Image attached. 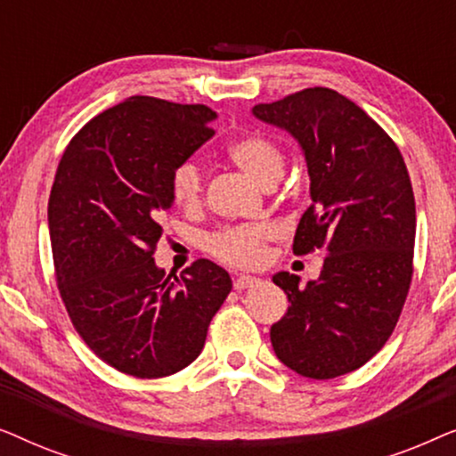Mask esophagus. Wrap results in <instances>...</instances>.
Returning a JSON list of instances; mask_svg holds the SVG:
<instances>
[{
  "mask_svg": "<svg viewBox=\"0 0 456 456\" xmlns=\"http://www.w3.org/2000/svg\"><path fill=\"white\" fill-rule=\"evenodd\" d=\"M259 284V278L255 276H239L234 278V289L236 290H245V289H251V286Z\"/></svg>",
  "mask_w": 456,
  "mask_h": 456,
  "instance_id": "obj_1",
  "label": "esophagus"
}]
</instances>
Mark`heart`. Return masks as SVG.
Returning <instances> with one entry per match:
<instances>
[{
  "mask_svg": "<svg viewBox=\"0 0 456 456\" xmlns=\"http://www.w3.org/2000/svg\"><path fill=\"white\" fill-rule=\"evenodd\" d=\"M228 158L255 183L270 186L282 176L284 153L276 142L261 134H247L230 142ZM172 195L180 208L195 209L203 197V174L197 164L184 161L172 176ZM272 239V228L265 224L226 228L209 239V251L230 265L255 267L265 259V242Z\"/></svg>",
  "mask_w": 456,
  "mask_h": 456,
  "instance_id": "1",
  "label": "heart"
}]
</instances>
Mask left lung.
<instances>
[{"label":"left lung","instance_id":"obj_1","mask_svg":"<svg viewBox=\"0 0 456 456\" xmlns=\"http://www.w3.org/2000/svg\"><path fill=\"white\" fill-rule=\"evenodd\" d=\"M253 116L298 142L314 205L297 226V255L326 248L320 278L273 284L289 309L270 330L276 357L305 378L365 365L390 338L413 276L415 197L395 141L357 103L326 86L259 103Z\"/></svg>","mask_w":456,"mask_h":456}]
</instances>
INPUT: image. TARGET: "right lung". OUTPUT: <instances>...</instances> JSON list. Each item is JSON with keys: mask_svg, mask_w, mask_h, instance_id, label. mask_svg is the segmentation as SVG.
Instances as JSON below:
<instances>
[{"mask_svg": "<svg viewBox=\"0 0 456 456\" xmlns=\"http://www.w3.org/2000/svg\"><path fill=\"white\" fill-rule=\"evenodd\" d=\"M216 118L208 105L128 97L78 130L55 172L47 222L61 301L86 346L128 376L191 365L232 290L209 259L174 280L153 259L174 172Z\"/></svg>", "mask_w": 456, "mask_h": 456, "instance_id": "add662e5", "label": "right lung"}]
</instances>
